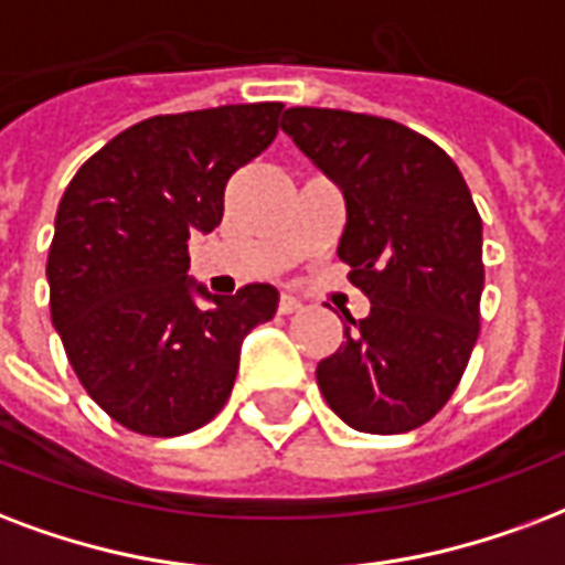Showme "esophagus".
I'll return each instance as SVG.
<instances>
[{
  "label": "esophagus",
  "instance_id": "esophagus-1",
  "mask_svg": "<svg viewBox=\"0 0 565 565\" xmlns=\"http://www.w3.org/2000/svg\"><path fill=\"white\" fill-rule=\"evenodd\" d=\"M296 311H301V301L296 299V296H287V292H284L281 299H278V313L287 317V313H296Z\"/></svg>",
  "mask_w": 565,
  "mask_h": 565
}]
</instances>
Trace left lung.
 <instances>
[{"label": "left lung", "instance_id": "obj_1", "mask_svg": "<svg viewBox=\"0 0 565 565\" xmlns=\"http://www.w3.org/2000/svg\"><path fill=\"white\" fill-rule=\"evenodd\" d=\"M281 129L347 201L338 257L370 299L317 367L331 412L359 433L424 426L459 385L480 334L483 222L459 168L397 120L296 106Z\"/></svg>", "mask_w": 565, "mask_h": 565}]
</instances>
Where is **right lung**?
I'll return each mask as SVG.
<instances>
[{"instance_id": "right-lung-1", "label": "right lung", "mask_w": 565, "mask_h": 565, "mask_svg": "<svg viewBox=\"0 0 565 565\" xmlns=\"http://www.w3.org/2000/svg\"><path fill=\"white\" fill-rule=\"evenodd\" d=\"M281 109L141 120L64 189L46 260L53 326L88 397L139 436L210 424L231 397L243 338L275 317L273 284L210 296L186 273L189 234L222 222L227 180L273 145Z\"/></svg>"}]
</instances>
